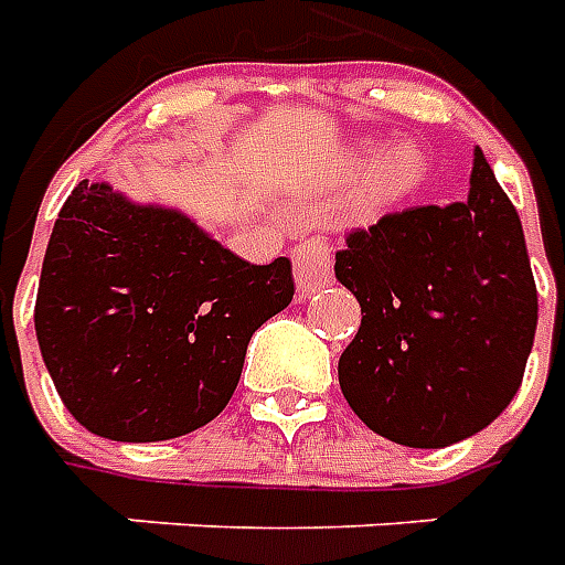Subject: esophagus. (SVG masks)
<instances>
[{"mask_svg":"<svg viewBox=\"0 0 565 565\" xmlns=\"http://www.w3.org/2000/svg\"><path fill=\"white\" fill-rule=\"evenodd\" d=\"M296 290L302 296L315 294L332 278V247L327 238H306L294 247Z\"/></svg>","mask_w":565,"mask_h":565,"instance_id":"34e87169","label":"esophagus"}]
</instances>
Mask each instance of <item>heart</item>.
I'll return each instance as SVG.
<instances>
[{
    "instance_id": "obj_1",
    "label": "heart",
    "mask_w": 565,
    "mask_h": 565,
    "mask_svg": "<svg viewBox=\"0 0 565 565\" xmlns=\"http://www.w3.org/2000/svg\"><path fill=\"white\" fill-rule=\"evenodd\" d=\"M375 162H379L375 145L354 148L342 160V172L332 181V186L342 184V181H354L356 174L372 172ZM420 172H424V157H420V150L412 148V145L391 150V153L379 162V169H375L372 181H369L366 205H384V202H393V199L405 196V193L417 184Z\"/></svg>"
}]
</instances>
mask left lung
I'll list each match as a JSON object with an SVG mask.
<instances>
[{
    "label": "left lung",
    "instance_id": "obj_1",
    "mask_svg": "<svg viewBox=\"0 0 565 565\" xmlns=\"http://www.w3.org/2000/svg\"><path fill=\"white\" fill-rule=\"evenodd\" d=\"M335 278L360 302L339 384L363 424L405 448H448L521 387L539 296L518 211L475 150L469 196L384 214L348 235Z\"/></svg>",
    "mask_w": 565,
    "mask_h": 565
}]
</instances>
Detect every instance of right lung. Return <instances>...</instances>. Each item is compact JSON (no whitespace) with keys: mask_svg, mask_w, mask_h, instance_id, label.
<instances>
[{"mask_svg":"<svg viewBox=\"0 0 565 565\" xmlns=\"http://www.w3.org/2000/svg\"><path fill=\"white\" fill-rule=\"evenodd\" d=\"M290 299L287 257L254 266L181 211L81 181L47 242L35 335L81 426L162 441L221 415L250 335Z\"/></svg>","mask_w":565,"mask_h":565,"instance_id":"1","label":"right lung"}]
</instances>
